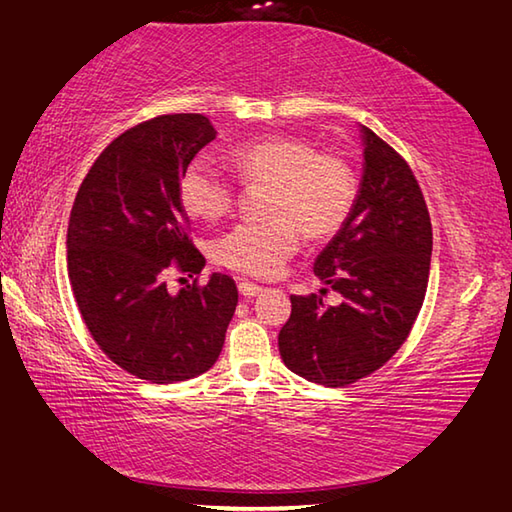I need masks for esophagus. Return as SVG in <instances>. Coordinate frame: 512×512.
I'll return each mask as SVG.
<instances>
[{
    "mask_svg": "<svg viewBox=\"0 0 512 512\" xmlns=\"http://www.w3.org/2000/svg\"><path fill=\"white\" fill-rule=\"evenodd\" d=\"M238 294H241L245 300H249V298H256L258 294H263V287H258V285H252V283H238Z\"/></svg>",
    "mask_w": 512,
    "mask_h": 512,
    "instance_id": "1",
    "label": "esophagus"
}]
</instances>
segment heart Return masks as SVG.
I'll use <instances>...</instances> for the list:
<instances>
[{
    "mask_svg": "<svg viewBox=\"0 0 512 512\" xmlns=\"http://www.w3.org/2000/svg\"><path fill=\"white\" fill-rule=\"evenodd\" d=\"M229 163L245 183H271L265 223H238L214 243L218 263L245 276L269 278L283 269L300 243L336 234L356 203L358 183L349 163L316 152L307 141L265 137L238 145ZM179 196L196 221L216 223L234 207V185L212 161L198 156L187 165Z\"/></svg>",
    "mask_w": 512,
    "mask_h": 512,
    "instance_id": "b5f03b06",
    "label": "heart"
}]
</instances>
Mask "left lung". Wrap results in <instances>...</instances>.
<instances>
[{
  "label": "left lung",
  "mask_w": 512,
  "mask_h": 512,
  "mask_svg": "<svg viewBox=\"0 0 512 512\" xmlns=\"http://www.w3.org/2000/svg\"><path fill=\"white\" fill-rule=\"evenodd\" d=\"M360 139L356 203L314 263L342 302L325 307L322 296H291V316L278 333L285 367L325 387L378 371L402 347L431 269V218L411 168L364 125Z\"/></svg>",
  "instance_id": "left-lung-1"
}]
</instances>
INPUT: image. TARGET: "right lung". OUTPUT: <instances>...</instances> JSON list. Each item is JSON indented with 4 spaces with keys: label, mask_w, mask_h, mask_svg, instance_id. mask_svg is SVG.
<instances>
[{
    "label": "right lung",
    "mask_w": 512,
    "mask_h": 512,
    "mask_svg": "<svg viewBox=\"0 0 512 512\" xmlns=\"http://www.w3.org/2000/svg\"><path fill=\"white\" fill-rule=\"evenodd\" d=\"M216 130L203 114H163L114 139L83 179L68 223V278L90 336L152 384L192 380L221 356L238 305L234 280L170 294L174 265L201 274L179 183Z\"/></svg>",
    "instance_id": "right-lung-1"
}]
</instances>
